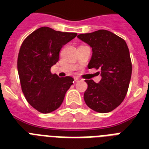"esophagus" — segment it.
<instances>
[{
	"label": "esophagus",
	"mask_w": 149,
	"mask_h": 149,
	"mask_svg": "<svg viewBox=\"0 0 149 149\" xmlns=\"http://www.w3.org/2000/svg\"><path fill=\"white\" fill-rule=\"evenodd\" d=\"M74 80H75V82H79V81H82V80H83V79H81V78H79V77H75L74 78Z\"/></svg>",
	"instance_id": "34e87169"
}]
</instances>
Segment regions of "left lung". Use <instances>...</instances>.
<instances>
[{"label": "left lung", "instance_id": "1", "mask_svg": "<svg viewBox=\"0 0 149 149\" xmlns=\"http://www.w3.org/2000/svg\"><path fill=\"white\" fill-rule=\"evenodd\" d=\"M92 48L89 69L100 70L102 79L97 84L85 79L86 105L99 113H107L120 105L127 93L132 72L129 49L125 41L107 30H98L77 36Z\"/></svg>", "mask_w": 149, "mask_h": 149}]
</instances>
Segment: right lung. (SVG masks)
Returning a JSON list of instances; mask_svg holds the SVG:
<instances>
[{
    "instance_id": "right-lung-1",
    "label": "right lung",
    "mask_w": 149,
    "mask_h": 149,
    "mask_svg": "<svg viewBox=\"0 0 149 149\" xmlns=\"http://www.w3.org/2000/svg\"><path fill=\"white\" fill-rule=\"evenodd\" d=\"M77 36L42 27L22 42L17 56V71L22 91L29 104L43 113L58 109L74 79L58 77L51 67L58 61L63 45Z\"/></svg>"
}]
</instances>
